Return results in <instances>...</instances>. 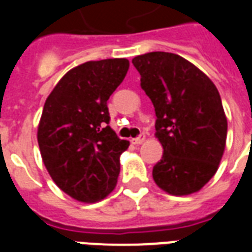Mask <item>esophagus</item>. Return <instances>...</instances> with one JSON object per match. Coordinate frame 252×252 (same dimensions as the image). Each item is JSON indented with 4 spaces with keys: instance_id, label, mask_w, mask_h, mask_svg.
<instances>
[{
    "instance_id": "esophagus-1",
    "label": "esophagus",
    "mask_w": 252,
    "mask_h": 252,
    "mask_svg": "<svg viewBox=\"0 0 252 252\" xmlns=\"http://www.w3.org/2000/svg\"><path fill=\"white\" fill-rule=\"evenodd\" d=\"M144 140H146V136H144V135H140V136L136 137V139H132V143H133L135 146H139V144H143Z\"/></svg>"
}]
</instances>
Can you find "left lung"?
Returning <instances> with one entry per match:
<instances>
[{
  "instance_id": "1",
  "label": "left lung",
  "mask_w": 252,
  "mask_h": 252,
  "mask_svg": "<svg viewBox=\"0 0 252 252\" xmlns=\"http://www.w3.org/2000/svg\"><path fill=\"white\" fill-rule=\"evenodd\" d=\"M155 108V136L163 155L153 178L171 195L193 194L216 174L227 142V116L205 72L171 52L132 59Z\"/></svg>"
}]
</instances>
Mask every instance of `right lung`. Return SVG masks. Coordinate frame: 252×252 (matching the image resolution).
<instances>
[{
  "mask_svg": "<svg viewBox=\"0 0 252 252\" xmlns=\"http://www.w3.org/2000/svg\"><path fill=\"white\" fill-rule=\"evenodd\" d=\"M128 68L126 58L85 62L67 71L47 97L37 126L41 159L74 200L93 204L116 188L120 155L129 142L109 126L106 102Z\"/></svg>",
  "mask_w": 252,
  "mask_h": 252,
  "instance_id": "1",
  "label": "right lung"
}]
</instances>
